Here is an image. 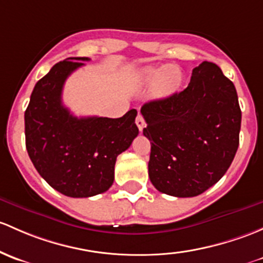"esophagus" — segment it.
<instances>
[{"label":"esophagus","instance_id":"obj_1","mask_svg":"<svg viewBox=\"0 0 263 263\" xmlns=\"http://www.w3.org/2000/svg\"><path fill=\"white\" fill-rule=\"evenodd\" d=\"M136 124H137V127H139L140 132L142 131L143 127H145V120H143V117H142V116H141V113H139V115H137Z\"/></svg>","mask_w":263,"mask_h":263}]
</instances>
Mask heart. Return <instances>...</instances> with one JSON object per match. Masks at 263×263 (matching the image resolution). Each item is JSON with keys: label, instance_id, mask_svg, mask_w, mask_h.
<instances>
[{"label": "heart", "instance_id": "heart-1", "mask_svg": "<svg viewBox=\"0 0 263 263\" xmlns=\"http://www.w3.org/2000/svg\"><path fill=\"white\" fill-rule=\"evenodd\" d=\"M141 79L146 84L154 83L153 95L156 98L170 96L175 92L181 82L180 71L175 66H166V68H153L148 66L141 70Z\"/></svg>", "mask_w": 263, "mask_h": 263}]
</instances>
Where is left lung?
I'll list each match as a JSON object with an SVG mask.
<instances>
[{"label":"left lung","mask_w":263,"mask_h":263,"mask_svg":"<svg viewBox=\"0 0 263 263\" xmlns=\"http://www.w3.org/2000/svg\"><path fill=\"white\" fill-rule=\"evenodd\" d=\"M141 113L151 142L148 176L159 192L197 197L231 166L242 112L234 84L218 65L203 62L184 90L145 103Z\"/></svg>","instance_id":"8db88e82"}]
</instances>
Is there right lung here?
Instances as JSON below:
<instances>
[{
    "instance_id": "obj_1",
    "label": "right lung",
    "mask_w": 263,
    "mask_h": 263,
    "mask_svg": "<svg viewBox=\"0 0 263 263\" xmlns=\"http://www.w3.org/2000/svg\"><path fill=\"white\" fill-rule=\"evenodd\" d=\"M89 58H68L35 84L25 110L26 150L37 173L66 197L107 192L115 180L116 159L139 135L136 109L120 118L76 117L63 104L69 76Z\"/></svg>"
}]
</instances>
